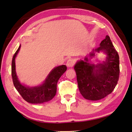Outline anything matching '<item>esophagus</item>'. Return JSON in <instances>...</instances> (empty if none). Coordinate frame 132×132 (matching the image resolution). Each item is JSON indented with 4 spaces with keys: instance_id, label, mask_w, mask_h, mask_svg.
Wrapping results in <instances>:
<instances>
[{
    "instance_id": "1",
    "label": "esophagus",
    "mask_w": 132,
    "mask_h": 132,
    "mask_svg": "<svg viewBox=\"0 0 132 132\" xmlns=\"http://www.w3.org/2000/svg\"><path fill=\"white\" fill-rule=\"evenodd\" d=\"M74 63H75L74 61L72 59H68V61H67L66 65L68 67H73V65H74Z\"/></svg>"
}]
</instances>
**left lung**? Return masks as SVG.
<instances>
[{"instance_id":"8db88e82","label":"left lung","mask_w":132,"mask_h":132,"mask_svg":"<svg viewBox=\"0 0 132 132\" xmlns=\"http://www.w3.org/2000/svg\"><path fill=\"white\" fill-rule=\"evenodd\" d=\"M103 52L106 55L105 60L97 64L89 61L96 52ZM77 76L78 89L84 98L98 101L112 92L119 78V56L114 48L110 38L106 36L100 46L93 49L84 60L77 61L74 67Z\"/></svg>"}]
</instances>
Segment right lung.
<instances>
[{"mask_svg":"<svg viewBox=\"0 0 132 132\" xmlns=\"http://www.w3.org/2000/svg\"><path fill=\"white\" fill-rule=\"evenodd\" d=\"M21 45L14 54L12 61V77L14 87L23 99L28 103L40 104L48 102L56 95L57 83L61 76L67 71L65 65L57 66L52 69L42 84L36 86H29L21 84L16 72L15 59Z\"/></svg>","mask_w":132,"mask_h":132,"instance_id":"obj_1","label":"right lung"}]
</instances>
